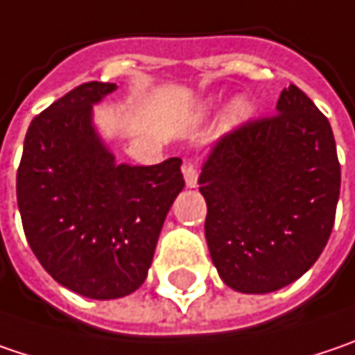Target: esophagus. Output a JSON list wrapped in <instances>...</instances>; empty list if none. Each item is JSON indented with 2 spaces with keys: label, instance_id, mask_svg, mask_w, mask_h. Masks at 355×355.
I'll return each mask as SVG.
<instances>
[{
  "label": "esophagus",
  "instance_id": "1",
  "mask_svg": "<svg viewBox=\"0 0 355 355\" xmlns=\"http://www.w3.org/2000/svg\"><path fill=\"white\" fill-rule=\"evenodd\" d=\"M182 177H184V182H187V187H197V180H198V173L197 168L191 164V162H184L182 164Z\"/></svg>",
  "mask_w": 355,
  "mask_h": 355
}]
</instances>
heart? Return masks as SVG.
<instances>
[{
	"label": "heart",
	"instance_id": "obj_1",
	"mask_svg": "<svg viewBox=\"0 0 355 355\" xmlns=\"http://www.w3.org/2000/svg\"><path fill=\"white\" fill-rule=\"evenodd\" d=\"M247 112H249V106H247L245 100H237L233 104V108H231V114L235 116V118H243V116H247Z\"/></svg>",
	"mask_w": 355,
	"mask_h": 355
}]
</instances>
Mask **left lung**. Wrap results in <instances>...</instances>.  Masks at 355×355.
I'll return each instance as SVG.
<instances>
[{
  "instance_id": "8db88e82",
  "label": "left lung",
  "mask_w": 355,
  "mask_h": 355,
  "mask_svg": "<svg viewBox=\"0 0 355 355\" xmlns=\"http://www.w3.org/2000/svg\"><path fill=\"white\" fill-rule=\"evenodd\" d=\"M198 184L220 279L241 293L277 291L302 277L331 235L342 184L331 126L289 84L277 114L220 136Z\"/></svg>"
}]
</instances>
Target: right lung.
I'll use <instances>...</instances> for the list:
<instances>
[{
	"label": "right lung",
	"mask_w": 355,
	"mask_h": 355,
	"mask_svg": "<svg viewBox=\"0 0 355 355\" xmlns=\"http://www.w3.org/2000/svg\"><path fill=\"white\" fill-rule=\"evenodd\" d=\"M114 90L88 82L35 116L17 168V207L33 255L60 285L90 300H118L144 283L184 187L180 158L116 162L92 124V106Z\"/></svg>",
	"instance_id": "1"
}]
</instances>
